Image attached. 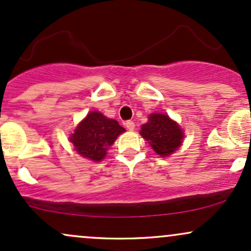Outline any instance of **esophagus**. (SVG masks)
Instances as JSON below:
<instances>
[{
  "instance_id": "34e87169",
  "label": "esophagus",
  "mask_w": 251,
  "mask_h": 251,
  "mask_svg": "<svg viewBox=\"0 0 251 251\" xmlns=\"http://www.w3.org/2000/svg\"><path fill=\"white\" fill-rule=\"evenodd\" d=\"M125 125H126V128L129 129V131H133L134 127H135L134 123H133V122H131V120H128V122H126Z\"/></svg>"
}]
</instances>
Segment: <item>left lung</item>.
I'll use <instances>...</instances> for the list:
<instances>
[{
    "instance_id": "1",
    "label": "left lung",
    "mask_w": 251,
    "mask_h": 251,
    "mask_svg": "<svg viewBox=\"0 0 251 251\" xmlns=\"http://www.w3.org/2000/svg\"><path fill=\"white\" fill-rule=\"evenodd\" d=\"M140 134L148 140L153 151L162 157L172 154L183 143L184 132L168 114L152 113L144 124Z\"/></svg>"
}]
</instances>
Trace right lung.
Returning <instances> with one entry per match:
<instances>
[{
	"label": "right lung",
	"instance_id": "add662e5",
	"mask_svg": "<svg viewBox=\"0 0 251 251\" xmlns=\"http://www.w3.org/2000/svg\"><path fill=\"white\" fill-rule=\"evenodd\" d=\"M123 132H125V128L117 120L108 119L100 112L92 111L76 126L74 133L71 134L70 142L83 158L100 162L107 154L109 146Z\"/></svg>",
	"mask_w": 251,
	"mask_h": 251
}]
</instances>
